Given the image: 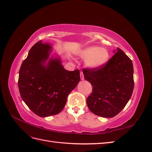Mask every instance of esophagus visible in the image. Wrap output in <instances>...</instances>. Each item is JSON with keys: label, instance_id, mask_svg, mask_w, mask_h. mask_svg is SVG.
Segmentation results:
<instances>
[{"label": "esophagus", "instance_id": "obj_1", "mask_svg": "<svg viewBox=\"0 0 152 152\" xmlns=\"http://www.w3.org/2000/svg\"><path fill=\"white\" fill-rule=\"evenodd\" d=\"M80 79L81 80H84V79H85V77H84V74L82 72L80 73Z\"/></svg>", "mask_w": 152, "mask_h": 152}]
</instances>
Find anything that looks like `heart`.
Instances as JSON below:
<instances>
[{"label":"heart","instance_id":"heart-1","mask_svg":"<svg viewBox=\"0 0 152 152\" xmlns=\"http://www.w3.org/2000/svg\"><path fill=\"white\" fill-rule=\"evenodd\" d=\"M80 58L86 60V65L90 68H99L103 66L109 59L108 50L98 46H90L78 53Z\"/></svg>","mask_w":152,"mask_h":152}]
</instances>
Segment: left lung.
I'll return each mask as SVG.
<instances>
[{
	"mask_svg": "<svg viewBox=\"0 0 152 152\" xmlns=\"http://www.w3.org/2000/svg\"><path fill=\"white\" fill-rule=\"evenodd\" d=\"M117 51L99 68L83 69L85 79L92 86V92L86 99L87 105L91 112L99 116L117 115L133 94L132 61L122 50L118 48Z\"/></svg>",
	"mask_w": 152,
	"mask_h": 152,
	"instance_id": "left-lung-1",
	"label": "left lung"
}]
</instances>
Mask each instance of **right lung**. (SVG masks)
<instances>
[{"label":"right lung","mask_w":152,"mask_h":152,"mask_svg":"<svg viewBox=\"0 0 152 152\" xmlns=\"http://www.w3.org/2000/svg\"><path fill=\"white\" fill-rule=\"evenodd\" d=\"M50 43L39 41L29 50L19 69L18 86L22 99L40 117L58 114L67 96L80 81L79 69L66 70L59 58H50Z\"/></svg>","instance_id":"add662e5"}]
</instances>
